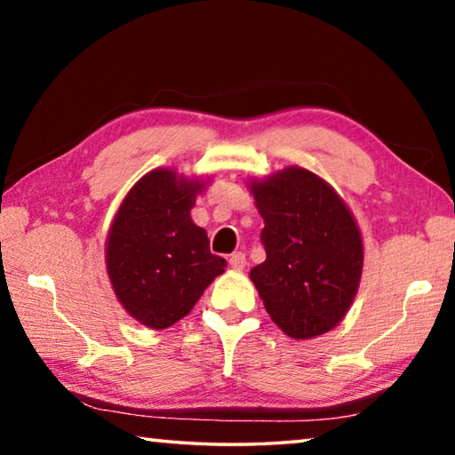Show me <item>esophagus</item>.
Returning a JSON list of instances; mask_svg holds the SVG:
<instances>
[{
	"label": "esophagus",
	"mask_w": 455,
	"mask_h": 455,
	"mask_svg": "<svg viewBox=\"0 0 455 455\" xmlns=\"http://www.w3.org/2000/svg\"><path fill=\"white\" fill-rule=\"evenodd\" d=\"M228 265L230 268H235V271H243L244 265H246V259H244V252H233L228 259Z\"/></svg>",
	"instance_id": "esophagus-1"
}]
</instances>
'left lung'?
<instances>
[{
    "mask_svg": "<svg viewBox=\"0 0 455 455\" xmlns=\"http://www.w3.org/2000/svg\"><path fill=\"white\" fill-rule=\"evenodd\" d=\"M265 220V263L251 268L267 313L284 335L313 339L337 327L355 299L363 241L343 198L299 166L251 180Z\"/></svg>",
    "mask_w": 455,
    "mask_h": 455,
    "instance_id": "left-lung-1",
    "label": "left lung"
}]
</instances>
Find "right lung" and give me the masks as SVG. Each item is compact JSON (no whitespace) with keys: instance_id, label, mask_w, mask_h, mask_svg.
I'll use <instances>...</instances> for the list:
<instances>
[{"instance_id":"add662e5","label":"right lung","mask_w":455,"mask_h":455,"mask_svg":"<svg viewBox=\"0 0 455 455\" xmlns=\"http://www.w3.org/2000/svg\"><path fill=\"white\" fill-rule=\"evenodd\" d=\"M198 179L156 168L122 200L106 238V271L130 317L166 329L192 311L204 289L225 273L206 230L190 219Z\"/></svg>"}]
</instances>
